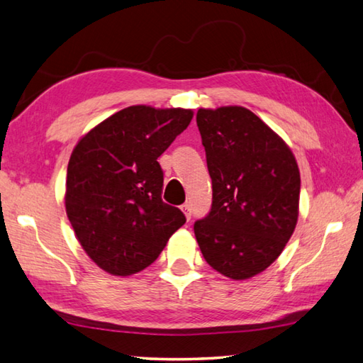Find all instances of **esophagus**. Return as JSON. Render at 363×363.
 Masks as SVG:
<instances>
[{
	"label": "esophagus",
	"instance_id": "obj_1",
	"mask_svg": "<svg viewBox=\"0 0 363 363\" xmlns=\"http://www.w3.org/2000/svg\"><path fill=\"white\" fill-rule=\"evenodd\" d=\"M182 211L184 213V216H186V220L189 221V220H191V208H189V203L182 205Z\"/></svg>",
	"mask_w": 363,
	"mask_h": 363
}]
</instances>
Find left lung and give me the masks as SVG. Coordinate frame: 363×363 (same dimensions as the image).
<instances>
[{"label": "left lung", "mask_w": 363, "mask_h": 363, "mask_svg": "<svg viewBox=\"0 0 363 363\" xmlns=\"http://www.w3.org/2000/svg\"><path fill=\"white\" fill-rule=\"evenodd\" d=\"M213 184L208 216L196 221L207 264L230 279H248L281 255L298 220L300 172L270 126L242 106L196 115Z\"/></svg>", "instance_id": "8db88e82"}]
</instances>
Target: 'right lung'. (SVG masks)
I'll return each instance as SVG.
<instances>
[{"label":"right lung","mask_w":363,"mask_h":363,"mask_svg":"<svg viewBox=\"0 0 363 363\" xmlns=\"http://www.w3.org/2000/svg\"><path fill=\"white\" fill-rule=\"evenodd\" d=\"M193 115L182 107L131 106L91 128L74 147L66 215L88 257L111 275L147 269L186 221L161 199L158 158Z\"/></svg>","instance_id":"add662e5"}]
</instances>
